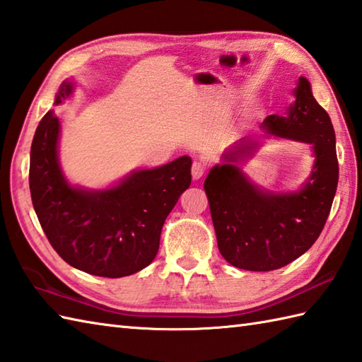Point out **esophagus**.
<instances>
[{"mask_svg": "<svg viewBox=\"0 0 362 362\" xmlns=\"http://www.w3.org/2000/svg\"><path fill=\"white\" fill-rule=\"evenodd\" d=\"M205 174V166L202 163H199V161H194L193 168H191V175H193L194 180L202 179V175Z\"/></svg>", "mask_w": 362, "mask_h": 362, "instance_id": "obj_1", "label": "esophagus"}]
</instances>
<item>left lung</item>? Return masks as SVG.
<instances>
[{
    "label": "left lung",
    "instance_id": "obj_1",
    "mask_svg": "<svg viewBox=\"0 0 362 362\" xmlns=\"http://www.w3.org/2000/svg\"><path fill=\"white\" fill-rule=\"evenodd\" d=\"M296 101L284 117L271 115L261 129L311 146V174L297 191H269L255 185L241 165L261 143L241 138L222 153L204 182L221 255L245 271L267 272L297 259L316 243L332 210L339 166L336 135L328 113L313 96L310 81L300 76L292 91Z\"/></svg>",
    "mask_w": 362,
    "mask_h": 362
}]
</instances>
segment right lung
I'll return each mask as SVG.
<instances>
[{
    "instance_id": "right-lung-1",
    "label": "right lung",
    "mask_w": 362,
    "mask_h": 362,
    "mask_svg": "<svg viewBox=\"0 0 362 362\" xmlns=\"http://www.w3.org/2000/svg\"><path fill=\"white\" fill-rule=\"evenodd\" d=\"M64 81L54 105L73 95ZM60 121L49 110L30 146L29 188L48 241L68 264L119 279L149 266L168 214L191 185V158L182 156L152 169H135L104 189L71 185L59 161Z\"/></svg>"
}]
</instances>
